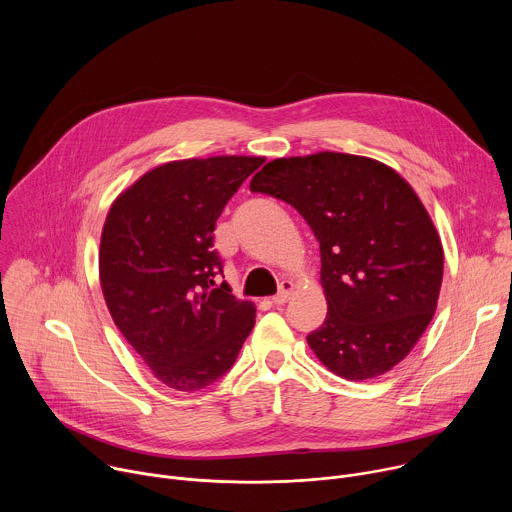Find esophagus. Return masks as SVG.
Segmentation results:
<instances>
[{
	"label": "esophagus",
	"mask_w": 512,
	"mask_h": 512,
	"mask_svg": "<svg viewBox=\"0 0 512 512\" xmlns=\"http://www.w3.org/2000/svg\"><path fill=\"white\" fill-rule=\"evenodd\" d=\"M294 289H296L294 281L283 279V281L279 283V294H277L271 302H273L275 306H283V304H287V300L291 298V294H294Z\"/></svg>",
	"instance_id": "obj_1"
}]
</instances>
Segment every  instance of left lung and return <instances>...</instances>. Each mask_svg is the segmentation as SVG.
Instances as JSON below:
<instances>
[{"label":"left lung","instance_id":"1","mask_svg":"<svg viewBox=\"0 0 512 512\" xmlns=\"http://www.w3.org/2000/svg\"><path fill=\"white\" fill-rule=\"evenodd\" d=\"M249 188L294 206L320 243L328 316L308 336L318 360L348 381L389 373L429 326L444 277L411 184L373 158L318 152L265 164Z\"/></svg>","mask_w":512,"mask_h":512}]
</instances>
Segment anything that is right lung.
I'll use <instances>...</instances> for the list:
<instances>
[{"label":"right lung","mask_w":512,"mask_h":512,"mask_svg":"<svg viewBox=\"0 0 512 512\" xmlns=\"http://www.w3.org/2000/svg\"><path fill=\"white\" fill-rule=\"evenodd\" d=\"M265 162L214 156L166 162L111 204L99 249L109 314L166 387L194 393L221 379L255 326V304L237 300L212 251L216 218Z\"/></svg>","instance_id":"1"}]
</instances>
